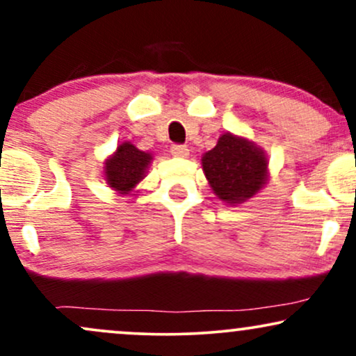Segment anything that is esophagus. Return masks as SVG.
<instances>
[{
	"mask_svg": "<svg viewBox=\"0 0 356 356\" xmlns=\"http://www.w3.org/2000/svg\"><path fill=\"white\" fill-rule=\"evenodd\" d=\"M170 154L177 159H186L189 155V149L186 145H172L170 147Z\"/></svg>",
	"mask_w": 356,
	"mask_h": 356,
	"instance_id": "1",
	"label": "esophagus"
}]
</instances>
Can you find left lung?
<instances>
[{
	"label": "left lung",
	"mask_w": 356,
	"mask_h": 356,
	"mask_svg": "<svg viewBox=\"0 0 356 356\" xmlns=\"http://www.w3.org/2000/svg\"><path fill=\"white\" fill-rule=\"evenodd\" d=\"M212 192L229 206L246 202L268 184V155L246 137L226 132L201 159Z\"/></svg>",
	"instance_id": "8db88e82"
}]
</instances>
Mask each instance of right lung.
Here are the masks:
<instances>
[{
    "label": "right lung",
    "mask_w": 356,
    "mask_h": 356,
    "mask_svg": "<svg viewBox=\"0 0 356 356\" xmlns=\"http://www.w3.org/2000/svg\"><path fill=\"white\" fill-rule=\"evenodd\" d=\"M152 161L154 155L150 152L137 149L132 142H122L115 152L104 161L105 182L117 194H130L145 177Z\"/></svg>",
    "instance_id": "add662e5"
}]
</instances>
